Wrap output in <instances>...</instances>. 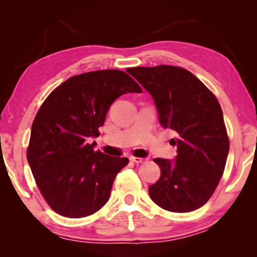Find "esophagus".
Masks as SVG:
<instances>
[{"instance_id": "obj_1", "label": "esophagus", "mask_w": 257, "mask_h": 257, "mask_svg": "<svg viewBox=\"0 0 257 257\" xmlns=\"http://www.w3.org/2000/svg\"><path fill=\"white\" fill-rule=\"evenodd\" d=\"M130 160L132 161V163L135 164H143V163H146L147 159H144V158H138V157H131L130 158Z\"/></svg>"}]
</instances>
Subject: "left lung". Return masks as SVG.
I'll return each instance as SVG.
<instances>
[{
    "label": "left lung",
    "instance_id": "1",
    "mask_svg": "<svg viewBox=\"0 0 257 257\" xmlns=\"http://www.w3.org/2000/svg\"><path fill=\"white\" fill-rule=\"evenodd\" d=\"M128 73L152 96L164 128L178 133L174 160L156 158L161 174L151 199L175 213L208 201L223 174L229 152L223 114L216 97L187 70L171 65L132 68Z\"/></svg>",
    "mask_w": 257,
    "mask_h": 257
}]
</instances>
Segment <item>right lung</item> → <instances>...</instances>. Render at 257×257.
Instances as JSON below:
<instances>
[{
    "label": "right lung",
    "instance_id": "obj_1",
    "mask_svg": "<svg viewBox=\"0 0 257 257\" xmlns=\"http://www.w3.org/2000/svg\"><path fill=\"white\" fill-rule=\"evenodd\" d=\"M142 89L120 70H100L66 79L42 104L31 126L27 158L48 205L66 217H84L110 198L127 158L94 151L112 103Z\"/></svg>",
    "mask_w": 257,
    "mask_h": 257
}]
</instances>
